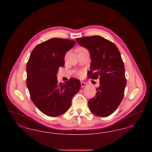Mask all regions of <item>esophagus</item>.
<instances>
[{
  "mask_svg": "<svg viewBox=\"0 0 152 152\" xmlns=\"http://www.w3.org/2000/svg\"><path fill=\"white\" fill-rule=\"evenodd\" d=\"M81 86L82 88H84V87H87V84L84 82H81Z\"/></svg>",
  "mask_w": 152,
  "mask_h": 152,
  "instance_id": "34e87169",
  "label": "esophagus"
}]
</instances>
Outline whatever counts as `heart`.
Here are the masks:
<instances>
[{
	"mask_svg": "<svg viewBox=\"0 0 152 152\" xmlns=\"http://www.w3.org/2000/svg\"><path fill=\"white\" fill-rule=\"evenodd\" d=\"M84 48H79V51L80 50H83ZM77 75L79 76H83V72L82 71H80L79 72H77Z\"/></svg>",
	"mask_w": 152,
	"mask_h": 152,
	"instance_id": "1",
	"label": "heart"
}]
</instances>
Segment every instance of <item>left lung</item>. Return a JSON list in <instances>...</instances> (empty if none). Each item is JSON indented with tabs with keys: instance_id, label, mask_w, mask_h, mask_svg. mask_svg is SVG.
Returning <instances> with one entry per match:
<instances>
[{
	"instance_id": "left-lung-1",
	"label": "left lung",
	"mask_w": 152,
	"mask_h": 152,
	"mask_svg": "<svg viewBox=\"0 0 152 152\" xmlns=\"http://www.w3.org/2000/svg\"><path fill=\"white\" fill-rule=\"evenodd\" d=\"M76 40L90 52L88 77L100 80L96 94L88 101L89 108L96 116H109L122 101L126 84L120 52L115 44L100 36L79 37Z\"/></svg>"
}]
</instances>
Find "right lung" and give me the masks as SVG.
Listing matches in <instances>:
<instances>
[{"label": "right lung", "instance_id": "right-lung-1", "mask_svg": "<svg viewBox=\"0 0 152 152\" xmlns=\"http://www.w3.org/2000/svg\"><path fill=\"white\" fill-rule=\"evenodd\" d=\"M76 42L52 38L38 44L32 51L27 64V86L32 102L43 113L57 117L71 107L73 96L79 91L81 83L71 78L58 83L57 73L64 64L66 53Z\"/></svg>", "mask_w": 152, "mask_h": 152}]
</instances>
